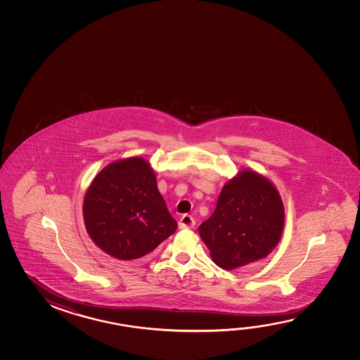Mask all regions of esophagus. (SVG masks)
<instances>
[{
    "label": "esophagus",
    "mask_w": 360,
    "mask_h": 360,
    "mask_svg": "<svg viewBox=\"0 0 360 360\" xmlns=\"http://www.w3.org/2000/svg\"><path fill=\"white\" fill-rule=\"evenodd\" d=\"M195 224V218L192 217V216H189V214H183L181 219H179V222H178L179 229H192Z\"/></svg>",
    "instance_id": "1"
}]
</instances>
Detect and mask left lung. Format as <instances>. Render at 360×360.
<instances>
[{
	"label": "left lung",
	"mask_w": 360,
	"mask_h": 360,
	"mask_svg": "<svg viewBox=\"0 0 360 360\" xmlns=\"http://www.w3.org/2000/svg\"><path fill=\"white\" fill-rule=\"evenodd\" d=\"M285 212L276 187L254 171H242L226 183L212 216L200 236L216 265L233 270L265 259L281 238Z\"/></svg>",
	"instance_id": "1"
}]
</instances>
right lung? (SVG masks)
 I'll list each match as a JSON object with an SVG mask.
<instances>
[{
	"label": "right lung",
	"mask_w": 360,
	"mask_h": 360,
	"mask_svg": "<svg viewBox=\"0 0 360 360\" xmlns=\"http://www.w3.org/2000/svg\"><path fill=\"white\" fill-rule=\"evenodd\" d=\"M89 236L115 259L131 261L150 254L177 230L148 160L131 157L101 169L83 206Z\"/></svg>",
	"instance_id": "add662e5"
}]
</instances>
